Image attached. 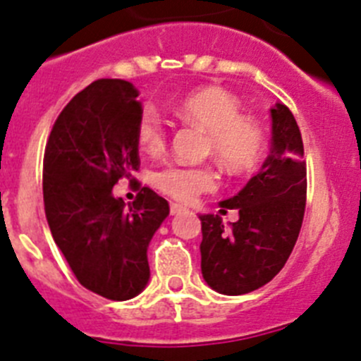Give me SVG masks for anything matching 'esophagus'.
I'll return each mask as SVG.
<instances>
[{
	"label": "esophagus",
	"instance_id": "obj_1",
	"mask_svg": "<svg viewBox=\"0 0 361 361\" xmlns=\"http://www.w3.org/2000/svg\"><path fill=\"white\" fill-rule=\"evenodd\" d=\"M183 210H187L183 207V204H178V203H171V214H173V216H178V214H181L183 212Z\"/></svg>",
	"mask_w": 361,
	"mask_h": 361
}]
</instances>
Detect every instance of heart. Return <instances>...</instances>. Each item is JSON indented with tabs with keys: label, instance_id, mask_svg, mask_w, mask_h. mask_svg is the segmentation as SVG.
<instances>
[{
	"label": "heart",
	"instance_id": "obj_1",
	"mask_svg": "<svg viewBox=\"0 0 361 361\" xmlns=\"http://www.w3.org/2000/svg\"><path fill=\"white\" fill-rule=\"evenodd\" d=\"M178 115L188 124L207 131V152L226 171L241 173L255 161L262 147V133L255 120L241 115V104L221 87H201L188 93L178 106ZM136 140L147 154H160L167 133L160 115L147 108L136 124ZM152 183L160 192L178 201H192L216 187L209 167L169 164L154 173Z\"/></svg>",
	"mask_w": 361,
	"mask_h": 361
}]
</instances>
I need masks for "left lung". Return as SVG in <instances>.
<instances>
[{
	"label": "left lung",
	"mask_w": 361,
	"mask_h": 361,
	"mask_svg": "<svg viewBox=\"0 0 361 361\" xmlns=\"http://www.w3.org/2000/svg\"><path fill=\"white\" fill-rule=\"evenodd\" d=\"M271 115V147L253 176L221 207L239 219L223 225L219 216L200 214L201 274L214 291L243 295L268 284L282 269L300 232L306 209V161L297 120L284 104Z\"/></svg>",
	"instance_id": "obj_1"
}]
</instances>
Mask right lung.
Returning <instances> with one entry per match:
<instances>
[{
  "label": "right lung",
  "mask_w": 361,
  "mask_h": 361,
  "mask_svg": "<svg viewBox=\"0 0 361 361\" xmlns=\"http://www.w3.org/2000/svg\"><path fill=\"white\" fill-rule=\"evenodd\" d=\"M138 90L100 79L77 93L55 120L43 165L44 212L55 245L93 293L129 300L145 290L147 248L169 203L144 187L126 209L113 196L120 178L138 171Z\"/></svg>",
  "instance_id": "add662e5"
}]
</instances>
